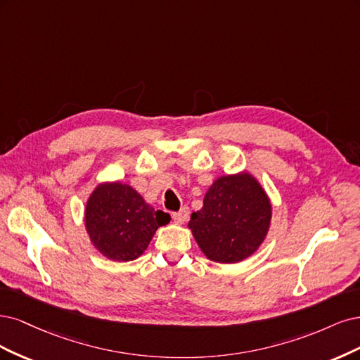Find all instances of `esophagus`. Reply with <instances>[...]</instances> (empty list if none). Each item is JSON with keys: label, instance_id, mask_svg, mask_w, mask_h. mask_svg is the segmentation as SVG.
<instances>
[{"label": "esophagus", "instance_id": "1", "mask_svg": "<svg viewBox=\"0 0 360 360\" xmlns=\"http://www.w3.org/2000/svg\"><path fill=\"white\" fill-rule=\"evenodd\" d=\"M188 215H190L188 206H182L178 212H173V214H172L173 219H175V223H178V224H182V223L187 221Z\"/></svg>", "mask_w": 360, "mask_h": 360}]
</instances>
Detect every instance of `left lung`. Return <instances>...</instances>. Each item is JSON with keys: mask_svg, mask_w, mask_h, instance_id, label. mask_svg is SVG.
<instances>
[{"mask_svg": "<svg viewBox=\"0 0 360 360\" xmlns=\"http://www.w3.org/2000/svg\"><path fill=\"white\" fill-rule=\"evenodd\" d=\"M271 215L260 184L243 173L218 178L207 190L202 210L191 214L188 227L207 259L238 263L260 247Z\"/></svg>", "mask_w": 360, "mask_h": 360, "instance_id": "1", "label": "left lung"}]
</instances>
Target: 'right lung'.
<instances>
[{
    "label": "right lung",
    "instance_id": "1",
    "mask_svg": "<svg viewBox=\"0 0 360 360\" xmlns=\"http://www.w3.org/2000/svg\"><path fill=\"white\" fill-rule=\"evenodd\" d=\"M170 215L155 211L130 185L103 184L91 194L85 210L86 231L94 247L115 262H130L146 250Z\"/></svg>",
    "mask_w": 360,
    "mask_h": 360
}]
</instances>
